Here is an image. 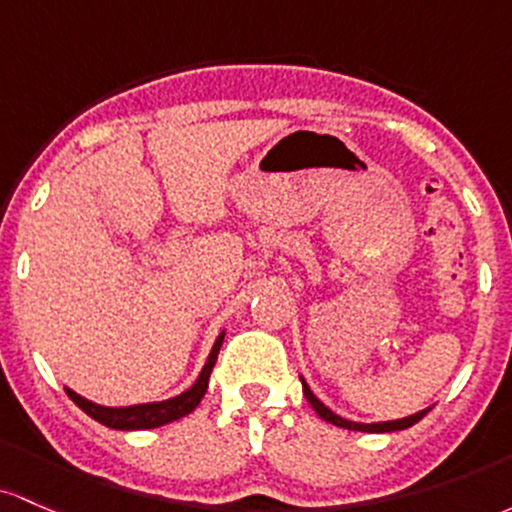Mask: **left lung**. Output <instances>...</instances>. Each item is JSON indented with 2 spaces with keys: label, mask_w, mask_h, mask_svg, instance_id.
<instances>
[{
  "label": "left lung",
  "mask_w": 512,
  "mask_h": 512,
  "mask_svg": "<svg viewBox=\"0 0 512 512\" xmlns=\"http://www.w3.org/2000/svg\"><path fill=\"white\" fill-rule=\"evenodd\" d=\"M302 380V377H300ZM302 392L307 396V401L312 404V409L319 413V418H324L326 423H333V426L338 428H348V430H360V433H394V430H404V428H411L413 423L421 421L426 413L433 409V406H428V409L413 413V416H406V418H396V421H382V423H355V421H348V418H341L338 413H333L329 406H324L321 401L314 396L312 389L307 387V382L302 380Z\"/></svg>",
  "instance_id": "obj_1"
}]
</instances>
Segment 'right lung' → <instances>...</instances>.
<instances>
[{"instance_id":"obj_1","label":"right lung","mask_w":512,"mask_h":512,"mask_svg":"<svg viewBox=\"0 0 512 512\" xmlns=\"http://www.w3.org/2000/svg\"><path fill=\"white\" fill-rule=\"evenodd\" d=\"M222 341H225V331L217 336L215 346H212L210 355H208V363H205L203 370H200L198 380L193 382L191 389L181 392L174 399H166V401H152V404H137V406H120V409H113V406H101L94 404V401L84 399L77 392L65 387V392L74 404L82 409L86 416H91L94 421L103 423L106 428H116V430H147V428H159L166 426L171 421H179V418L188 416L195 406L200 404L205 392H208V382H210V372L212 367L217 363V355H220Z\"/></svg>"}]
</instances>
